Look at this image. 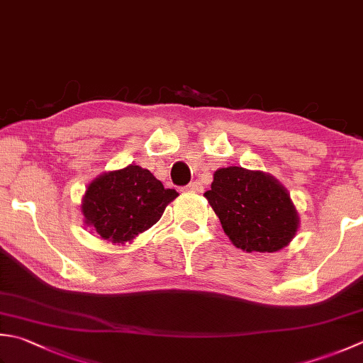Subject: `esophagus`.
Wrapping results in <instances>:
<instances>
[{
    "instance_id": "obj_1",
    "label": "esophagus",
    "mask_w": 363,
    "mask_h": 363,
    "mask_svg": "<svg viewBox=\"0 0 363 363\" xmlns=\"http://www.w3.org/2000/svg\"><path fill=\"white\" fill-rule=\"evenodd\" d=\"M186 190H187V191H201V190H203V186H201V184L198 182V181H195V182L187 184Z\"/></svg>"
}]
</instances>
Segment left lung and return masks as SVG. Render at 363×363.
Returning <instances> with one entry per match:
<instances>
[{"label":"left lung","mask_w":363,"mask_h":363,"mask_svg":"<svg viewBox=\"0 0 363 363\" xmlns=\"http://www.w3.org/2000/svg\"><path fill=\"white\" fill-rule=\"evenodd\" d=\"M238 248L272 253L289 244L299 217L288 191L272 176L240 167L220 168L204 194Z\"/></svg>","instance_id":"left-lung-1"}]
</instances>
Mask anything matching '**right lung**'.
<instances>
[{"instance_id": "1", "label": "right lung", "mask_w": 363, "mask_h": 363, "mask_svg": "<svg viewBox=\"0 0 363 363\" xmlns=\"http://www.w3.org/2000/svg\"><path fill=\"white\" fill-rule=\"evenodd\" d=\"M177 196L149 169L129 165L99 176L84 194V222L102 239L124 244L157 223L167 204Z\"/></svg>"}]
</instances>
